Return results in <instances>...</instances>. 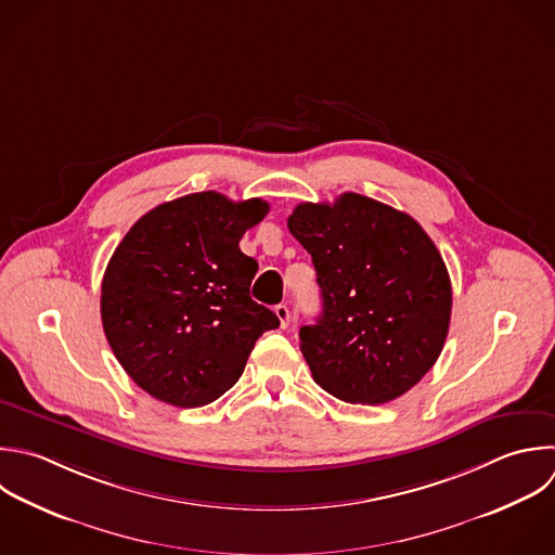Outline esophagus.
<instances>
[{"instance_id":"obj_1","label":"esophagus","mask_w":555,"mask_h":555,"mask_svg":"<svg viewBox=\"0 0 555 555\" xmlns=\"http://www.w3.org/2000/svg\"><path fill=\"white\" fill-rule=\"evenodd\" d=\"M275 314H278V319H280V325H282V327H288V323H291L288 306H286V304H278V306H275Z\"/></svg>"}]
</instances>
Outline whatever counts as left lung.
<instances>
[{"label":"left lung","instance_id":"left-lung-1","mask_svg":"<svg viewBox=\"0 0 555 555\" xmlns=\"http://www.w3.org/2000/svg\"><path fill=\"white\" fill-rule=\"evenodd\" d=\"M291 234L312 256L323 312L299 330L314 382L347 403H386L438 360L451 319L442 256L405 212L358 193L299 204Z\"/></svg>","mask_w":555,"mask_h":555}]
</instances>
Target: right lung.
I'll list each match as a JSON object with an SVG mask.
<instances>
[{
	"label": "right lung",
	"instance_id": "obj_1",
	"mask_svg": "<svg viewBox=\"0 0 555 555\" xmlns=\"http://www.w3.org/2000/svg\"><path fill=\"white\" fill-rule=\"evenodd\" d=\"M262 199L204 191L143 215L102 282V323L126 373L152 397L197 408L243 375L256 340L280 325L249 297L258 262L238 247Z\"/></svg>",
	"mask_w": 555,
	"mask_h": 555
}]
</instances>
